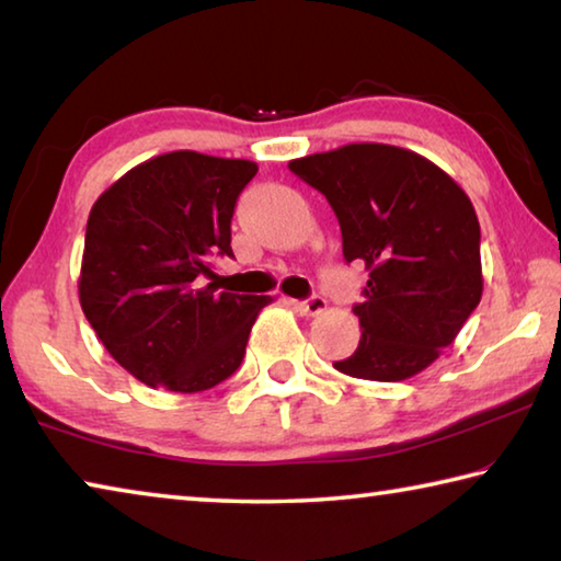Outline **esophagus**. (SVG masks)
<instances>
[{
	"instance_id": "34e87169",
	"label": "esophagus",
	"mask_w": 561,
	"mask_h": 561,
	"mask_svg": "<svg viewBox=\"0 0 561 561\" xmlns=\"http://www.w3.org/2000/svg\"><path fill=\"white\" fill-rule=\"evenodd\" d=\"M294 309L299 311V314H307V317H319L324 314L327 311V299L319 297V294H314V297H309L307 301H291Z\"/></svg>"
}]
</instances>
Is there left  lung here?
<instances>
[{"label":"left lung","mask_w":561,"mask_h":561,"mask_svg":"<svg viewBox=\"0 0 561 561\" xmlns=\"http://www.w3.org/2000/svg\"><path fill=\"white\" fill-rule=\"evenodd\" d=\"M294 175L336 213L344 260L368 270L354 314L358 348L334 364L366 381H405L450 346L482 297L480 222L462 187L428 158L351 144L297 158Z\"/></svg>","instance_id":"obj_1"}]
</instances>
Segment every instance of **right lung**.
I'll return each mask as SVG.
<instances>
[{
	"label": "right lung",
	"mask_w": 561,
	"mask_h": 561,
	"mask_svg": "<svg viewBox=\"0 0 561 561\" xmlns=\"http://www.w3.org/2000/svg\"><path fill=\"white\" fill-rule=\"evenodd\" d=\"M252 160L173 150L130 168L91 207L79 299L108 354L140 383L207 391L242 364L272 297L217 291Z\"/></svg>",
	"instance_id": "1"
}]
</instances>
